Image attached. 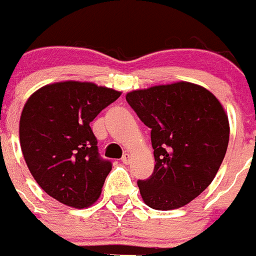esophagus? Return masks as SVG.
Listing matches in <instances>:
<instances>
[{
  "instance_id": "34e87169",
  "label": "esophagus",
  "mask_w": 256,
  "mask_h": 256,
  "mask_svg": "<svg viewBox=\"0 0 256 256\" xmlns=\"http://www.w3.org/2000/svg\"><path fill=\"white\" fill-rule=\"evenodd\" d=\"M121 161H122L125 164H128L131 162V154H128V152H125L122 156V158H121Z\"/></svg>"
}]
</instances>
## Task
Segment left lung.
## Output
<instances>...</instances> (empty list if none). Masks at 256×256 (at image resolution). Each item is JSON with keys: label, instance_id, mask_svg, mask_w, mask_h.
I'll use <instances>...</instances> for the list:
<instances>
[{"label": "left lung", "instance_id": "left-lung-1", "mask_svg": "<svg viewBox=\"0 0 256 256\" xmlns=\"http://www.w3.org/2000/svg\"><path fill=\"white\" fill-rule=\"evenodd\" d=\"M126 102L151 128L154 170L138 180L141 197L156 210L192 202L216 177L229 142V120L209 90L190 82L132 90Z\"/></svg>", "mask_w": 256, "mask_h": 256}]
</instances>
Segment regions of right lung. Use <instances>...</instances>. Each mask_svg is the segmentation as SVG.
Returning <instances> with one entry per match:
<instances>
[{
	"label": "right lung",
	"mask_w": 256,
	"mask_h": 256,
	"mask_svg": "<svg viewBox=\"0 0 256 256\" xmlns=\"http://www.w3.org/2000/svg\"><path fill=\"white\" fill-rule=\"evenodd\" d=\"M121 92L94 82H56L33 92L20 118V144L33 178L58 202L88 208L102 194L112 162L99 157L90 122Z\"/></svg>",
	"instance_id": "obj_1"
}]
</instances>
